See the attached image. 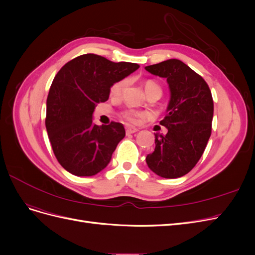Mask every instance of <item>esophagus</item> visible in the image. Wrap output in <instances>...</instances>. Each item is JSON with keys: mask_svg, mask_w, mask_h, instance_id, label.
I'll return each mask as SVG.
<instances>
[{"mask_svg": "<svg viewBox=\"0 0 255 255\" xmlns=\"http://www.w3.org/2000/svg\"><path fill=\"white\" fill-rule=\"evenodd\" d=\"M126 130H127V134H134V133L137 132L138 128H132V127H127V128H126Z\"/></svg>", "mask_w": 255, "mask_h": 255, "instance_id": "esophagus-1", "label": "esophagus"}]
</instances>
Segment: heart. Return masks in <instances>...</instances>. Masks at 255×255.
<instances>
[{
  "label": "heart",
  "mask_w": 255,
  "mask_h": 255,
  "mask_svg": "<svg viewBox=\"0 0 255 255\" xmlns=\"http://www.w3.org/2000/svg\"><path fill=\"white\" fill-rule=\"evenodd\" d=\"M126 85H127V82L125 80L115 83L111 88V95L113 97H120L121 94L123 92V90H125V88H126ZM144 90H145V92H149V91H152V90L161 91L159 85L156 82H154L152 80H148L144 83ZM140 116H141V114L137 113V112L127 111V112L123 113L122 117L128 122H135L137 120V118L140 117Z\"/></svg>",
  "instance_id": "obj_1"
}]
</instances>
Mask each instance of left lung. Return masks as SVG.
<instances>
[{"mask_svg": "<svg viewBox=\"0 0 255 255\" xmlns=\"http://www.w3.org/2000/svg\"><path fill=\"white\" fill-rule=\"evenodd\" d=\"M145 70L167 80L170 100L159 123L165 135L155 134V149L145 157L150 170L165 179H176L196 166L212 133L214 102L208 85L179 59L146 66Z\"/></svg>", "mask_w": 255, "mask_h": 255, "instance_id": "obj_1", "label": "left lung"}]
</instances>
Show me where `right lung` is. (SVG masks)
<instances>
[{"label": "right lung", "mask_w": 255, "mask_h": 255, "mask_svg": "<svg viewBox=\"0 0 255 255\" xmlns=\"http://www.w3.org/2000/svg\"><path fill=\"white\" fill-rule=\"evenodd\" d=\"M139 65L114 63L96 54L75 57L60 69L47 99L45 128L54 154L68 172L91 176L110 164L125 138L122 123L97 126V104L109 100L111 87L136 71Z\"/></svg>", "instance_id": "add662e5"}]
</instances>
